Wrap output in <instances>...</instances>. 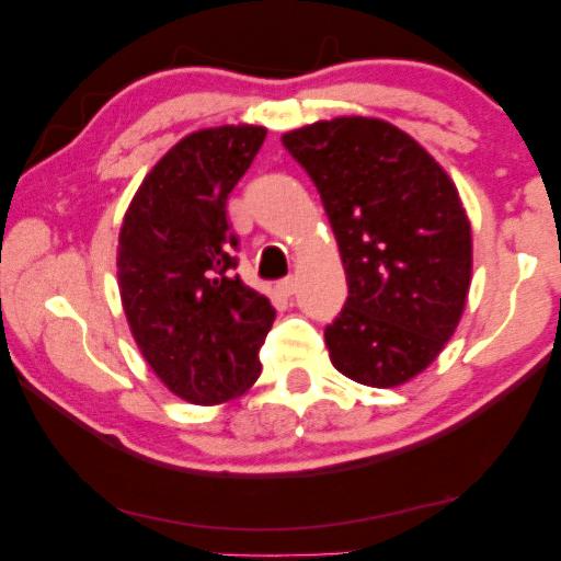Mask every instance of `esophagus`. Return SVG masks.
<instances>
[{
    "instance_id": "1",
    "label": "esophagus",
    "mask_w": 561,
    "mask_h": 561,
    "mask_svg": "<svg viewBox=\"0 0 561 561\" xmlns=\"http://www.w3.org/2000/svg\"><path fill=\"white\" fill-rule=\"evenodd\" d=\"M278 293H280V296L290 298L293 293H296V278H293V275H288V278H283V280L278 283Z\"/></svg>"
}]
</instances>
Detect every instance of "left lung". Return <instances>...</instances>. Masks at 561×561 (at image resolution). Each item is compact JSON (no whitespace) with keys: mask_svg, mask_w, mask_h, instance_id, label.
<instances>
[{"mask_svg":"<svg viewBox=\"0 0 561 561\" xmlns=\"http://www.w3.org/2000/svg\"><path fill=\"white\" fill-rule=\"evenodd\" d=\"M339 240L348 298L325 346L353 381L393 389L451 339L471 280L467 210L442 165L374 117H335L283 135Z\"/></svg>","mask_w":561,"mask_h":561,"instance_id":"obj_1","label":"left lung"}]
</instances>
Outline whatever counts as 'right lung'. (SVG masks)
Masks as SVG:
<instances>
[{
  "instance_id": "1",
  "label": "right lung",
  "mask_w": 561,
  "mask_h": 561,
  "mask_svg": "<svg viewBox=\"0 0 561 561\" xmlns=\"http://www.w3.org/2000/svg\"><path fill=\"white\" fill-rule=\"evenodd\" d=\"M263 140L253 125L183 137L142 180L119 230V296L137 346L172 393L203 407L251 389L275 321L271 300L236 273L228 220V195Z\"/></svg>"
}]
</instances>
